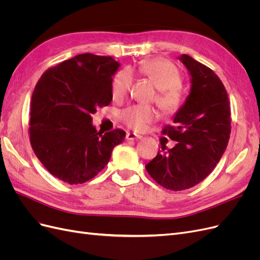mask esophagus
Masks as SVG:
<instances>
[{"instance_id": "1", "label": "esophagus", "mask_w": 260, "mask_h": 260, "mask_svg": "<svg viewBox=\"0 0 260 260\" xmlns=\"http://www.w3.org/2000/svg\"><path fill=\"white\" fill-rule=\"evenodd\" d=\"M125 139L129 140V141H135V140H141V139H142V137L136 135V133L128 132L127 135H125Z\"/></svg>"}]
</instances>
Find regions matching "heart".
<instances>
[{"label": "heart", "instance_id": "heart-1", "mask_svg": "<svg viewBox=\"0 0 260 260\" xmlns=\"http://www.w3.org/2000/svg\"><path fill=\"white\" fill-rule=\"evenodd\" d=\"M139 73L146 77L158 89L156 103L166 114L176 113L182 105L183 94L181 89L182 77L177 66L168 59L154 58L144 60L139 66ZM133 83V73L129 68L118 72L112 81V96L115 101H122L128 95ZM123 123L136 131H142L148 123L157 118L155 109L144 105H135L120 115Z\"/></svg>", "mask_w": 260, "mask_h": 260}]
</instances>
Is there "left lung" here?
<instances>
[{"label": "left lung", "instance_id": "8db88e82", "mask_svg": "<svg viewBox=\"0 0 260 260\" xmlns=\"http://www.w3.org/2000/svg\"><path fill=\"white\" fill-rule=\"evenodd\" d=\"M179 59L188 70L191 90L174 116L175 125L162 130L177 144L158 151L145 166L157 183L172 191L205 179L222 157L231 133L230 101L220 78L186 54Z\"/></svg>", "mask_w": 260, "mask_h": 260}]
</instances>
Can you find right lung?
Instances as JSON below:
<instances>
[{
	"mask_svg": "<svg viewBox=\"0 0 260 260\" xmlns=\"http://www.w3.org/2000/svg\"><path fill=\"white\" fill-rule=\"evenodd\" d=\"M120 64L91 53L49 68L31 96L29 133L37 157L51 175L69 184L95 177L125 132H98L91 115L113 100V76Z\"/></svg>",
	"mask_w": 260,
	"mask_h": 260,
	"instance_id": "obj_1",
	"label": "right lung"
}]
</instances>
